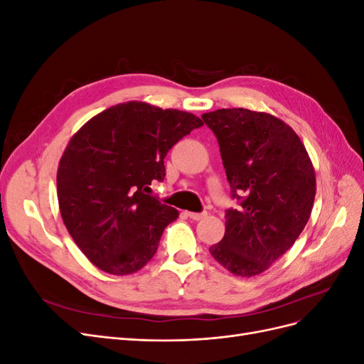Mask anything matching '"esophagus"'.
Returning a JSON list of instances; mask_svg holds the SVG:
<instances>
[{
  "instance_id": "1",
  "label": "esophagus",
  "mask_w": 364,
  "mask_h": 364,
  "mask_svg": "<svg viewBox=\"0 0 364 364\" xmlns=\"http://www.w3.org/2000/svg\"><path fill=\"white\" fill-rule=\"evenodd\" d=\"M206 215H208L206 211H203V213H188V217L193 218V220H202Z\"/></svg>"
}]
</instances>
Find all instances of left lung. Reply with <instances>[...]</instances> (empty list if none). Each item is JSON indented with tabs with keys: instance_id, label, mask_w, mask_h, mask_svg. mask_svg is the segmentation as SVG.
<instances>
[{
	"instance_id": "8db88e82",
	"label": "left lung",
	"mask_w": 364,
	"mask_h": 364,
	"mask_svg": "<svg viewBox=\"0 0 364 364\" xmlns=\"http://www.w3.org/2000/svg\"><path fill=\"white\" fill-rule=\"evenodd\" d=\"M215 135L238 206L226 209L225 237L209 252L237 277L270 267L310 218L314 170L302 141L277 117L243 107L202 115Z\"/></svg>"
}]
</instances>
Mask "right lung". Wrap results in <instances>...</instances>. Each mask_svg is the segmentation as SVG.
I'll return each mask as SVG.
<instances>
[{"label": "right lung", "mask_w": 364, "mask_h": 364, "mask_svg": "<svg viewBox=\"0 0 364 364\" xmlns=\"http://www.w3.org/2000/svg\"><path fill=\"white\" fill-rule=\"evenodd\" d=\"M203 126L178 109L129 102L109 107L77 132L58 170L63 223L92 264L111 274L142 269L179 213L150 194L165 178L168 150Z\"/></svg>", "instance_id": "1"}]
</instances>
